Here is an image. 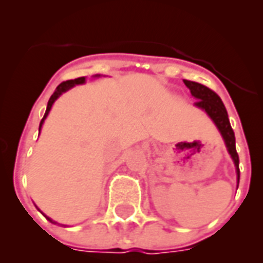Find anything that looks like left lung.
Returning a JSON list of instances; mask_svg holds the SVG:
<instances>
[{
    "instance_id": "left-lung-1",
    "label": "left lung",
    "mask_w": 263,
    "mask_h": 263,
    "mask_svg": "<svg viewBox=\"0 0 263 263\" xmlns=\"http://www.w3.org/2000/svg\"><path fill=\"white\" fill-rule=\"evenodd\" d=\"M183 84L187 86V89L190 90L193 97L197 100L194 102V106L203 110L212 118V121L214 122L217 129L219 130V133H221L222 138H223V142L226 145V149H228L229 154H230L233 162H234L235 173H237V189H238L239 158L238 154H237V150H235L234 132H233L232 126H230V121H229L225 105L221 101V98L214 91L210 90L209 87H206L205 85L187 80H183Z\"/></svg>"
}]
</instances>
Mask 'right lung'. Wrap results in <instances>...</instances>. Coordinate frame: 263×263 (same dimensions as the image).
I'll return each instance as SVG.
<instances>
[{
  "label": "right lung",
  "mask_w": 263,
  "mask_h": 263,
  "mask_svg": "<svg viewBox=\"0 0 263 263\" xmlns=\"http://www.w3.org/2000/svg\"><path fill=\"white\" fill-rule=\"evenodd\" d=\"M93 77H101V74H96V76H93ZM85 81H86V77H80V78H76V80L65 81V82H62V84L58 85L54 93L51 94L50 100H49V102H48V106H46V111H45L44 118H42L41 122H40V132H41L42 125H44L45 120H46V117H48V114H49V111H50L51 106H53V104H54L55 101L58 100V97H61V96L65 93V91H67V90H69V89H71V87H74V86H76V85H82V84H85ZM38 210H40V209H38ZM40 212H41V210H40ZM41 213H42V212H41ZM42 214H44V213H42ZM44 215H45V214H44ZM45 218L48 219V221H50L51 223H57V222H55V221H53V219H51V218H49L48 215H45ZM64 226H66V225H64Z\"/></svg>",
  "instance_id": "obj_1"
}]
</instances>
